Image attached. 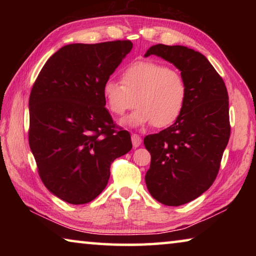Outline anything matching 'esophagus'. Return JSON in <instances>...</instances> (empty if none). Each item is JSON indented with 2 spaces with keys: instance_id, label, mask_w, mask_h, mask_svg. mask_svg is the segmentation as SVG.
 <instances>
[{
  "instance_id": "34e87169",
  "label": "esophagus",
  "mask_w": 256,
  "mask_h": 256,
  "mask_svg": "<svg viewBox=\"0 0 256 256\" xmlns=\"http://www.w3.org/2000/svg\"><path fill=\"white\" fill-rule=\"evenodd\" d=\"M132 144L134 148H138V146H141V142H142V138L138 136V134H132Z\"/></svg>"
}]
</instances>
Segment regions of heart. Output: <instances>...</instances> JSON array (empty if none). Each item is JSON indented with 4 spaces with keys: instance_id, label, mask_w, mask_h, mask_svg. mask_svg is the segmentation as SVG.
<instances>
[{
    "instance_id": "1",
    "label": "heart",
    "mask_w": 256,
    "mask_h": 256,
    "mask_svg": "<svg viewBox=\"0 0 256 256\" xmlns=\"http://www.w3.org/2000/svg\"><path fill=\"white\" fill-rule=\"evenodd\" d=\"M120 82L107 80L102 96L107 108L116 116L138 106L123 120L128 126L154 124L166 128L175 123L184 110L188 88L180 72L152 60H138L124 68Z\"/></svg>"
}]
</instances>
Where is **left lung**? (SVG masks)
<instances>
[{
  "mask_svg": "<svg viewBox=\"0 0 256 256\" xmlns=\"http://www.w3.org/2000/svg\"><path fill=\"white\" fill-rule=\"evenodd\" d=\"M156 55L172 63L184 78L188 96L176 122L144 138L151 154L146 184L151 196L178 206L206 192L219 172L230 125L224 82L204 55L188 47L154 45Z\"/></svg>",
  "mask_w": 256,
  "mask_h": 256,
  "instance_id": "8db88e82",
  "label": "left lung"
}]
</instances>
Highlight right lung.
Here are the masks:
<instances>
[{"instance_id": "right-lung-1", "label": "right lung", "mask_w": 256, "mask_h": 256, "mask_svg": "<svg viewBox=\"0 0 256 256\" xmlns=\"http://www.w3.org/2000/svg\"><path fill=\"white\" fill-rule=\"evenodd\" d=\"M130 40L63 46L47 60L30 92L29 146L42 183L71 204L106 188L110 164L132 149L116 132L102 86L131 52Z\"/></svg>"}]
</instances>
